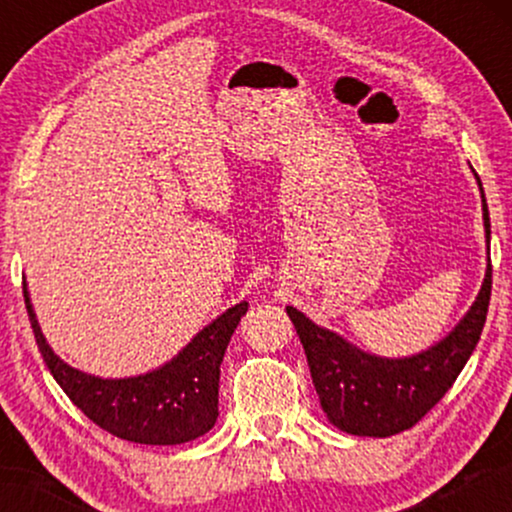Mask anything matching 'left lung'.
<instances>
[{
	"label": "left lung",
	"mask_w": 512,
	"mask_h": 512,
	"mask_svg": "<svg viewBox=\"0 0 512 512\" xmlns=\"http://www.w3.org/2000/svg\"><path fill=\"white\" fill-rule=\"evenodd\" d=\"M481 202H484L486 243H491V221L484 190H481ZM489 301L491 257L477 301L462 317L460 325L431 349L404 358L366 354L339 334L317 327L301 310L289 305L286 313L301 337L313 385L327 419L351 436L387 438L419 424L450 390L479 342Z\"/></svg>",
	"instance_id": "1"
}]
</instances>
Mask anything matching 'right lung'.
<instances>
[{"label": "right lung", "mask_w": 512, "mask_h": 512, "mask_svg": "<svg viewBox=\"0 0 512 512\" xmlns=\"http://www.w3.org/2000/svg\"><path fill=\"white\" fill-rule=\"evenodd\" d=\"M23 301L52 378L103 431L129 443L180 445L204 436L216 424L221 361L240 317L248 313L245 301L216 317L166 366L120 380L96 378L67 366L40 332L26 281Z\"/></svg>", "instance_id": "1"}]
</instances>
